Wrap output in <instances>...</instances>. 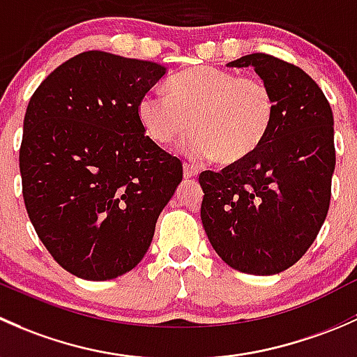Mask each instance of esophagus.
Instances as JSON below:
<instances>
[{"label":"esophagus","mask_w":357,"mask_h":357,"mask_svg":"<svg viewBox=\"0 0 357 357\" xmlns=\"http://www.w3.org/2000/svg\"><path fill=\"white\" fill-rule=\"evenodd\" d=\"M197 174H199V170H197L196 167H192V165H183V177L185 178H194L197 177Z\"/></svg>","instance_id":"34e87169"}]
</instances>
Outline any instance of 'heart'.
<instances>
[{"mask_svg": "<svg viewBox=\"0 0 357 357\" xmlns=\"http://www.w3.org/2000/svg\"><path fill=\"white\" fill-rule=\"evenodd\" d=\"M167 89L168 94H142L139 123L161 148L175 144L192 127L196 132L180 151L194 161L244 160L263 144L277 113L266 82L209 65L182 70L168 80Z\"/></svg>", "mask_w": 357, "mask_h": 357, "instance_id": "b5f03b06", "label": "heart"}]
</instances>
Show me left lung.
<instances>
[{
    "label": "left lung",
    "instance_id": "1",
    "mask_svg": "<svg viewBox=\"0 0 357 357\" xmlns=\"http://www.w3.org/2000/svg\"><path fill=\"white\" fill-rule=\"evenodd\" d=\"M227 67H252L277 101L263 144L222 172L199 175L201 220L216 255L234 270L277 275L311 248L330 206L335 170L333 115L304 70L264 53Z\"/></svg>",
    "mask_w": 357,
    "mask_h": 357
}]
</instances>
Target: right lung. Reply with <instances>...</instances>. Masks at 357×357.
Segmentation results:
<instances>
[{
	"instance_id": "1",
	"label": "right lung",
	"mask_w": 357,
	"mask_h": 357,
	"mask_svg": "<svg viewBox=\"0 0 357 357\" xmlns=\"http://www.w3.org/2000/svg\"><path fill=\"white\" fill-rule=\"evenodd\" d=\"M163 65L86 51L50 73L29 101L20 146L25 208L61 268L112 280L137 266L182 182L178 158L137 119Z\"/></svg>"
}]
</instances>
